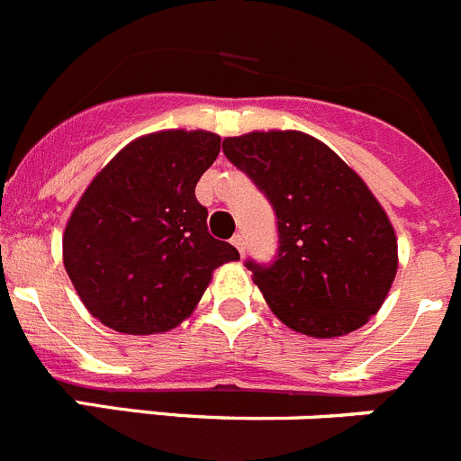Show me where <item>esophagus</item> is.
<instances>
[{"instance_id": "esophagus-1", "label": "esophagus", "mask_w": 461, "mask_h": 461, "mask_svg": "<svg viewBox=\"0 0 461 461\" xmlns=\"http://www.w3.org/2000/svg\"><path fill=\"white\" fill-rule=\"evenodd\" d=\"M231 246H234L236 250L243 255V252H246V239H243V234H234V239H231Z\"/></svg>"}]
</instances>
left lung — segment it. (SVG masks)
<instances>
[{
	"label": "left lung",
	"instance_id": "8db88e82",
	"mask_svg": "<svg viewBox=\"0 0 461 461\" xmlns=\"http://www.w3.org/2000/svg\"><path fill=\"white\" fill-rule=\"evenodd\" d=\"M222 151L277 215L276 259L246 261L273 314L310 338L360 329L397 273L395 230L365 181L298 131L227 138Z\"/></svg>",
	"mask_w": 461,
	"mask_h": 461
}]
</instances>
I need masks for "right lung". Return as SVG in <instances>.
<instances>
[{"label":"right lung","instance_id":"obj_1","mask_svg":"<svg viewBox=\"0 0 461 461\" xmlns=\"http://www.w3.org/2000/svg\"><path fill=\"white\" fill-rule=\"evenodd\" d=\"M221 153L206 131L135 140L96 174L64 231V267L101 323L128 335L179 326L239 250L209 234L194 185Z\"/></svg>","mask_w":461,"mask_h":461}]
</instances>
